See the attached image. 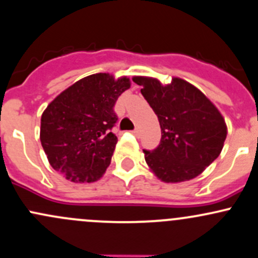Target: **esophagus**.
I'll return each mask as SVG.
<instances>
[{
    "instance_id": "esophagus-1",
    "label": "esophagus",
    "mask_w": 258,
    "mask_h": 258,
    "mask_svg": "<svg viewBox=\"0 0 258 258\" xmlns=\"http://www.w3.org/2000/svg\"><path fill=\"white\" fill-rule=\"evenodd\" d=\"M132 134H134L135 136H138V135H140V128H138V127H136V128H135L134 131H132Z\"/></svg>"
}]
</instances>
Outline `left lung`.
<instances>
[{
  "mask_svg": "<svg viewBox=\"0 0 258 258\" xmlns=\"http://www.w3.org/2000/svg\"><path fill=\"white\" fill-rule=\"evenodd\" d=\"M161 124V142L145 152L154 174L165 183L189 180L219 157L226 124L210 100L188 81L174 78L163 86L153 78L135 77Z\"/></svg>",
  "mask_w": 258,
  "mask_h": 258,
  "instance_id": "1",
  "label": "left lung"
}]
</instances>
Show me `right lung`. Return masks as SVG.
<instances>
[{"label":"right lung","mask_w":258,"mask_h":258,"mask_svg":"<svg viewBox=\"0 0 258 258\" xmlns=\"http://www.w3.org/2000/svg\"><path fill=\"white\" fill-rule=\"evenodd\" d=\"M130 88L127 78L105 73L89 75L64 90L48 105L40 120V142L56 172L72 181L90 183L105 173L117 137L118 96Z\"/></svg>","instance_id":"1"}]
</instances>
